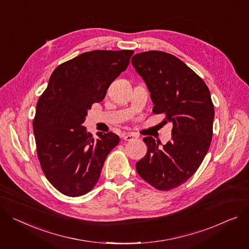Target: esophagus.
<instances>
[{
  "label": "esophagus",
  "instance_id": "esophagus-1",
  "mask_svg": "<svg viewBox=\"0 0 249 249\" xmlns=\"http://www.w3.org/2000/svg\"><path fill=\"white\" fill-rule=\"evenodd\" d=\"M138 135L135 134V133H128L124 136V140L126 141H132V140H135V139H138Z\"/></svg>",
  "mask_w": 249,
  "mask_h": 249
}]
</instances>
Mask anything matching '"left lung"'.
Returning <instances> with one entry per match:
<instances>
[{
	"label": "left lung",
	"mask_w": 249,
	"mask_h": 249,
	"mask_svg": "<svg viewBox=\"0 0 249 249\" xmlns=\"http://www.w3.org/2000/svg\"><path fill=\"white\" fill-rule=\"evenodd\" d=\"M145 81L154 103L153 113L172 122V139L159 145L143 138L146 155L136 170L161 191L183 184L199 168L212 140L214 107L207 85L177 57L161 51L136 54L131 60Z\"/></svg>",
	"instance_id": "left-lung-1"
}]
</instances>
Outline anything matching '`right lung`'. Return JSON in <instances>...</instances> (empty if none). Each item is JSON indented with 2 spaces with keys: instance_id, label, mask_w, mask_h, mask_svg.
Returning a JSON list of instances; mask_svg holds the SVG:
<instances>
[{
  "instance_id": "1",
  "label": "right lung",
  "mask_w": 249,
  "mask_h": 249,
  "mask_svg": "<svg viewBox=\"0 0 249 249\" xmlns=\"http://www.w3.org/2000/svg\"><path fill=\"white\" fill-rule=\"evenodd\" d=\"M132 50L83 53L54 70L33 120L41 168L58 191L70 197L93 189L107 155L120 138L82 126L88 109L101 102L111 83L128 67Z\"/></svg>"
}]
</instances>
